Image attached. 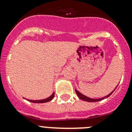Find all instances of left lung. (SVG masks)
Wrapping results in <instances>:
<instances>
[{
	"label": "left lung",
	"mask_w": 132,
	"mask_h": 132,
	"mask_svg": "<svg viewBox=\"0 0 132 132\" xmlns=\"http://www.w3.org/2000/svg\"><path fill=\"white\" fill-rule=\"evenodd\" d=\"M116 88H115V89H116ZM115 89L114 90H113V92H112L111 93H110V94H109V95H107V96L104 97L100 98V99H92V98H89V97H88L85 96V95H83L82 94H81V93H80V92H79L78 91V90H75V92H76V93H77V94L78 97L80 98V99L83 100V101H87V102H97V101H101V100H102V99H106V98L110 96V95H111L112 94H113V92L115 90Z\"/></svg>",
	"instance_id": "obj_1"
}]
</instances>
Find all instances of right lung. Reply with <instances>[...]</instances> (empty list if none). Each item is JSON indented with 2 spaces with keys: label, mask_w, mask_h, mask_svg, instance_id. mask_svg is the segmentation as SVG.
<instances>
[{
  "label": "right lung",
  "mask_w": 132,
  "mask_h": 132,
  "mask_svg": "<svg viewBox=\"0 0 132 132\" xmlns=\"http://www.w3.org/2000/svg\"><path fill=\"white\" fill-rule=\"evenodd\" d=\"M54 97V93H53L51 96L48 97V98H47V99H45L36 100V101H31V100L27 99V101H30V102H33V103H44V102H48V101H51V100L53 99Z\"/></svg>",
  "instance_id": "right-lung-1"
}]
</instances>
